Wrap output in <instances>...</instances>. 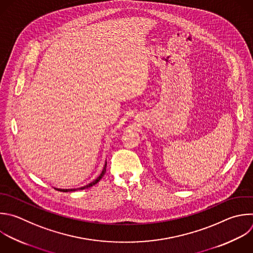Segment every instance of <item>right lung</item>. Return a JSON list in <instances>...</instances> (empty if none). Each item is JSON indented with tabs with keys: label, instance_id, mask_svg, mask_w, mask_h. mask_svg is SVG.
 Returning a JSON list of instances; mask_svg holds the SVG:
<instances>
[{
	"label": "right lung",
	"instance_id": "obj_1",
	"mask_svg": "<svg viewBox=\"0 0 253 253\" xmlns=\"http://www.w3.org/2000/svg\"><path fill=\"white\" fill-rule=\"evenodd\" d=\"M106 166H107V162H105V164H104V166H103V169H102L101 173H100V174H99L95 179H93L92 181H90L89 183H87L86 185H84V186H79V187H72V188H54V189H55V190H57V191H59V192H65V193H67V192H74V191H78V190L88 189V188H90V187L94 186L95 184H97V183L102 179V177L104 176V174H105V172H106Z\"/></svg>",
	"mask_w": 253,
	"mask_h": 253
}]
</instances>
